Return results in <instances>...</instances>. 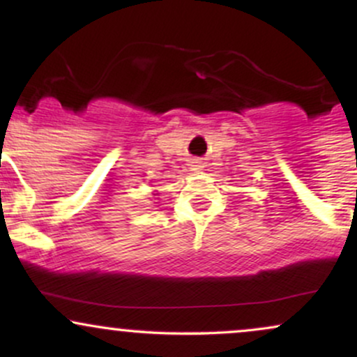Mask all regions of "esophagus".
Returning <instances> with one entry per match:
<instances>
[{
	"label": "esophagus",
	"instance_id": "esophagus-1",
	"mask_svg": "<svg viewBox=\"0 0 357 357\" xmlns=\"http://www.w3.org/2000/svg\"><path fill=\"white\" fill-rule=\"evenodd\" d=\"M190 166H191L192 171H199V169H203V167H204V162H203V159L192 158L190 161Z\"/></svg>",
	"mask_w": 357,
	"mask_h": 357
}]
</instances>
